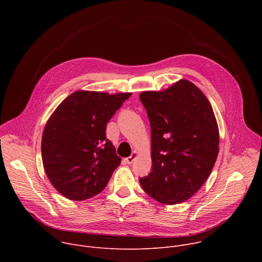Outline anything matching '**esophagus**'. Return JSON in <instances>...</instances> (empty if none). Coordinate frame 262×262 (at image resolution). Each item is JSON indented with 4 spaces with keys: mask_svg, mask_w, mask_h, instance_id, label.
Segmentation results:
<instances>
[{
    "mask_svg": "<svg viewBox=\"0 0 262 262\" xmlns=\"http://www.w3.org/2000/svg\"><path fill=\"white\" fill-rule=\"evenodd\" d=\"M137 157H138V152H137V151H134V152L132 154V156L128 157V158H126L124 161H125V163H127V164H132V163L137 159Z\"/></svg>",
    "mask_w": 262,
    "mask_h": 262,
    "instance_id": "obj_1",
    "label": "esophagus"
}]
</instances>
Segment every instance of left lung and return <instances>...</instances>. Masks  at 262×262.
<instances>
[{
  "label": "left lung",
  "instance_id": "8db88e82",
  "mask_svg": "<svg viewBox=\"0 0 262 262\" xmlns=\"http://www.w3.org/2000/svg\"><path fill=\"white\" fill-rule=\"evenodd\" d=\"M140 100L151 128L152 169L140 178L155 200L172 205L191 198L208 178L219 154L211 104L188 80L164 91H144Z\"/></svg>",
  "mask_w": 262,
  "mask_h": 262
}]
</instances>
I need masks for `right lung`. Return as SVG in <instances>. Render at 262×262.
Returning <instances> with one entry per match:
<instances>
[{"instance_id":"obj_1","label":"right lung","mask_w":262,"mask_h":262,"mask_svg":"<svg viewBox=\"0 0 262 262\" xmlns=\"http://www.w3.org/2000/svg\"><path fill=\"white\" fill-rule=\"evenodd\" d=\"M130 95L76 91L48 120L41 140L42 163L54 188L67 199L83 201L99 194L120 165L105 128Z\"/></svg>"}]
</instances>
